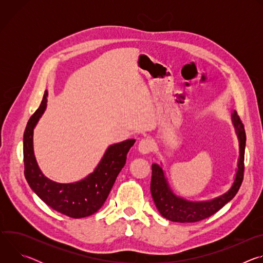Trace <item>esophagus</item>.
I'll return each mask as SVG.
<instances>
[{
    "mask_svg": "<svg viewBox=\"0 0 263 263\" xmlns=\"http://www.w3.org/2000/svg\"><path fill=\"white\" fill-rule=\"evenodd\" d=\"M154 147H155L154 141L151 140V139H148V138L141 139L139 141V144H138L139 152L142 153V154H148L149 152L153 151Z\"/></svg>",
    "mask_w": 263,
    "mask_h": 263,
    "instance_id": "1",
    "label": "esophagus"
}]
</instances>
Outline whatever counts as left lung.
<instances>
[{"label": "left lung", "mask_w": 263, "mask_h": 263, "mask_svg": "<svg viewBox=\"0 0 263 263\" xmlns=\"http://www.w3.org/2000/svg\"><path fill=\"white\" fill-rule=\"evenodd\" d=\"M232 122L239 140L238 168L232 187L220 197L204 202H191L177 197L170 189L162 167L155 163L152 164L151 194L158 211L163 217L177 222H196L213 215L235 197L243 180L246 131L236 111L232 115Z\"/></svg>", "instance_id": "1"}]
</instances>
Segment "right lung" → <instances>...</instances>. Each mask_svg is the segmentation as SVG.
Here are the masks:
<instances>
[{"label": "right lung", "instance_id": "right-lung-1", "mask_svg": "<svg viewBox=\"0 0 263 263\" xmlns=\"http://www.w3.org/2000/svg\"><path fill=\"white\" fill-rule=\"evenodd\" d=\"M48 91L28 121L24 133L25 177L32 189L48 206L72 218L96 213L105 203L116 179L126 164L127 154L135 139L110 145L96 170L81 181L61 184L44 176L36 162L33 151V130L47 107Z\"/></svg>", "mask_w": 263, "mask_h": 263}]
</instances>
